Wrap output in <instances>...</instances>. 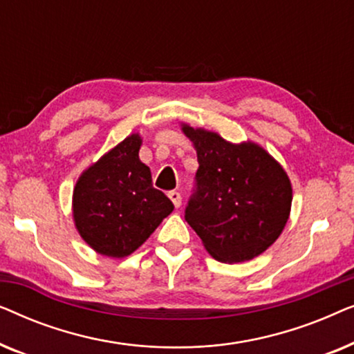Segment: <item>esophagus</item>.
Here are the masks:
<instances>
[{
	"mask_svg": "<svg viewBox=\"0 0 354 354\" xmlns=\"http://www.w3.org/2000/svg\"><path fill=\"white\" fill-rule=\"evenodd\" d=\"M167 195H169V198H171V201L174 203V206L180 207V205H182V195H180V193L174 190V192H169Z\"/></svg>",
	"mask_w": 354,
	"mask_h": 354,
	"instance_id": "esophagus-1",
	"label": "esophagus"
}]
</instances>
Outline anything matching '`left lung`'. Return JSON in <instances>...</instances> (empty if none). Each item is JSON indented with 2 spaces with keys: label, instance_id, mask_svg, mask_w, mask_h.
<instances>
[{
  "label": "left lung",
  "instance_id": "1",
  "mask_svg": "<svg viewBox=\"0 0 354 354\" xmlns=\"http://www.w3.org/2000/svg\"><path fill=\"white\" fill-rule=\"evenodd\" d=\"M183 132L195 145L200 164L185 221L221 263L256 258L279 239L288 221L287 174L258 145H232L188 125Z\"/></svg>",
  "mask_w": 354,
  "mask_h": 354
}]
</instances>
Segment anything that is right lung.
Wrapping results in <instances>:
<instances>
[{
  "mask_svg": "<svg viewBox=\"0 0 354 354\" xmlns=\"http://www.w3.org/2000/svg\"><path fill=\"white\" fill-rule=\"evenodd\" d=\"M140 145L138 135H130L82 174L74 190L82 239L111 258L133 253L174 209L153 187L149 167L138 158Z\"/></svg>",
  "mask_w": 354,
  "mask_h": 354,
  "instance_id": "1",
  "label": "right lung"
}]
</instances>
